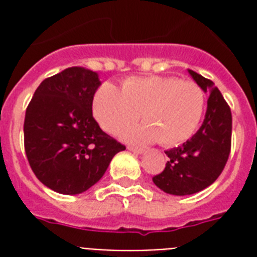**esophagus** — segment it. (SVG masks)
Wrapping results in <instances>:
<instances>
[{
  "mask_svg": "<svg viewBox=\"0 0 257 257\" xmlns=\"http://www.w3.org/2000/svg\"><path fill=\"white\" fill-rule=\"evenodd\" d=\"M128 149L131 151V152L136 153V155H141V153H144V149L137 148V147H132V145H131V147H128Z\"/></svg>",
  "mask_w": 257,
  "mask_h": 257,
  "instance_id": "1",
  "label": "esophagus"
}]
</instances>
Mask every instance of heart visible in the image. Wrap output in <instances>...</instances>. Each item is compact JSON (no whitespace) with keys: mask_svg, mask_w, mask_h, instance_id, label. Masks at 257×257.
<instances>
[{"mask_svg":"<svg viewBox=\"0 0 257 257\" xmlns=\"http://www.w3.org/2000/svg\"><path fill=\"white\" fill-rule=\"evenodd\" d=\"M205 109V94L193 81L176 77H129L121 89L104 82L93 94V114L104 131L117 133L139 118L144 122L122 131L129 141L175 147L191 139Z\"/></svg>","mask_w":257,"mask_h":257,"instance_id":"1","label":"heart"}]
</instances>
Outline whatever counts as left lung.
I'll use <instances>...</instances> for the list:
<instances>
[{
    "instance_id": "8db88e82",
    "label": "left lung",
    "mask_w": 257,
    "mask_h": 257,
    "mask_svg": "<svg viewBox=\"0 0 257 257\" xmlns=\"http://www.w3.org/2000/svg\"><path fill=\"white\" fill-rule=\"evenodd\" d=\"M188 72L204 92L209 93L205 118L191 140L165 151L169 157L165 169L152 179L161 191L176 196L193 195L215 183L231 152V109L211 80L193 70Z\"/></svg>"
}]
</instances>
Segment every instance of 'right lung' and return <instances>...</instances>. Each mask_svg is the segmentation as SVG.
I'll use <instances>...</instances> for the list:
<instances>
[{
    "mask_svg": "<svg viewBox=\"0 0 257 257\" xmlns=\"http://www.w3.org/2000/svg\"><path fill=\"white\" fill-rule=\"evenodd\" d=\"M100 85L96 72L68 68L45 78L26 108V157L36 177L54 192L88 191L125 149L93 118V94Z\"/></svg>",
    "mask_w": 257,
    "mask_h": 257,
    "instance_id": "1",
    "label": "right lung"
}]
</instances>
